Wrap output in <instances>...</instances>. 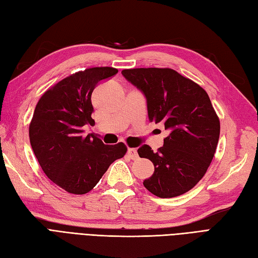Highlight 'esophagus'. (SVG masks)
<instances>
[{"mask_svg":"<svg viewBox=\"0 0 258 258\" xmlns=\"http://www.w3.org/2000/svg\"><path fill=\"white\" fill-rule=\"evenodd\" d=\"M128 155H129V158L133 159V160L139 159V154H138V151H137V149H134V148L128 149Z\"/></svg>","mask_w":258,"mask_h":258,"instance_id":"34e87169","label":"esophagus"}]
</instances>
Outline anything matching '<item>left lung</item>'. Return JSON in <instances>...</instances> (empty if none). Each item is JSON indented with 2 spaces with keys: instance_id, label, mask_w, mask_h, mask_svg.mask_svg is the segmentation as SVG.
Here are the masks:
<instances>
[{
  "instance_id": "1",
  "label": "left lung",
  "mask_w": 258,
  "mask_h": 258,
  "mask_svg": "<svg viewBox=\"0 0 258 258\" xmlns=\"http://www.w3.org/2000/svg\"><path fill=\"white\" fill-rule=\"evenodd\" d=\"M122 75L147 98L149 120L162 122L169 135L158 152L138 149L154 173L143 185L160 198L190 190L204 177L215 156L220 120L208 94L194 81L168 68L125 69Z\"/></svg>"
}]
</instances>
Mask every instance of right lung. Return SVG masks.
Instances as JSON below:
<instances>
[{
  "instance_id": "right-lung-1",
  "label": "right lung",
  "mask_w": 258,
  "mask_h": 258,
  "mask_svg": "<svg viewBox=\"0 0 258 258\" xmlns=\"http://www.w3.org/2000/svg\"><path fill=\"white\" fill-rule=\"evenodd\" d=\"M117 72L110 67L79 71L50 87L36 105L29 124L31 149L48 178L70 194L92 190L111 163L127 152L122 142L107 146L83 136L84 125L94 122V89Z\"/></svg>"
}]
</instances>
